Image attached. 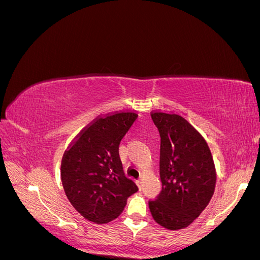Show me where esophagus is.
Here are the masks:
<instances>
[{"mask_svg":"<svg viewBox=\"0 0 260 260\" xmlns=\"http://www.w3.org/2000/svg\"><path fill=\"white\" fill-rule=\"evenodd\" d=\"M136 183H137V185L139 186V188L141 190V187H142V180H141V179L137 180V181H136Z\"/></svg>","mask_w":260,"mask_h":260,"instance_id":"34e87169","label":"esophagus"}]
</instances>
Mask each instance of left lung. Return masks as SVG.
<instances>
[{
  "label": "left lung",
  "instance_id": "left-lung-1",
  "mask_svg": "<svg viewBox=\"0 0 260 260\" xmlns=\"http://www.w3.org/2000/svg\"><path fill=\"white\" fill-rule=\"evenodd\" d=\"M160 137L159 172L162 188L148 206L157 223L169 230L191 224L215 191L216 171L210 149L183 117L153 113Z\"/></svg>",
  "mask_w": 260,
  "mask_h": 260
}]
</instances>
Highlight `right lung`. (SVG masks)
<instances>
[{
    "label": "right lung",
    "instance_id": "right-lung-1",
    "mask_svg": "<svg viewBox=\"0 0 260 260\" xmlns=\"http://www.w3.org/2000/svg\"><path fill=\"white\" fill-rule=\"evenodd\" d=\"M137 117L135 113H117L100 118L62 157L60 176L65 193L75 209L89 221L107 223L116 219L127 199L139 190L124 177L118 152Z\"/></svg>",
    "mask_w": 260,
    "mask_h": 260
}]
</instances>
